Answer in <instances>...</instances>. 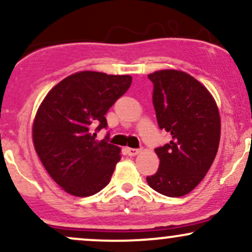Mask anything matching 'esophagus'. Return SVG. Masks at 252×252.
<instances>
[{
	"label": "esophagus",
	"instance_id": "1",
	"mask_svg": "<svg viewBox=\"0 0 252 252\" xmlns=\"http://www.w3.org/2000/svg\"><path fill=\"white\" fill-rule=\"evenodd\" d=\"M126 154H128L129 156H135L141 152L140 149H135V148H126Z\"/></svg>",
	"mask_w": 252,
	"mask_h": 252
}]
</instances>
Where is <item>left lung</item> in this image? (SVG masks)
<instances>
[{"label":"left lung","instance_id":"1","mask_svg":"<svg viewBox=\"0 0 252 252\" xmlns=\"http://www.w3.org/2000/svg\"><path fill=\"white\" fill-rule=\"evenodd\" d=\"M160 129L170 142L156 148L160 166L147 182L161 194L178 198L200 184L212 166L220 141V115L210 91L186 72L160 70L148 74Z\"/></svg>","mask_w":252,"mask_h":252}]
</instances>
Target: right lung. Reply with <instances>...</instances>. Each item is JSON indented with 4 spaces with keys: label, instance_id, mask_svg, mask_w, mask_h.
<instances>
[{
    "label": "right lung",
    "instance_id": "right-lung-1",
    "mask_svg": "<svg viewBox=\"0 0 252 252\" xmlns=\"http://www.w3.org/2000/svg\"><path fill=\"white\" fill-rule=\"evenodd\" d=\"M131 76L80 71L46 94L32 128L34 148L47 173L74 196L103 189L121 160V148L96 140L105 114L131 85ZM108 138V137H106Z\"/></svg>",
    "mask_w": 252,
    "mask_h": 252
}]
</instances>
